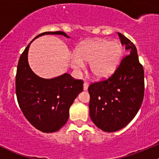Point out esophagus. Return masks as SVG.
<instances>
[{"label": "esophagus", "instance_id": "1", "mask_svg": "<svg viewBox=\"0 0 159 159\" xmlns=\"http://www.w3.org/2000/svg\"><path fill=\"white\" fill-rule=\"evenodd\" d=\"M89 84L88 82H84V84H83V89H84V91H87L88 89H89Z\"/></svg>", "mask_w": 159, "mask_h": 159}]
</instances>
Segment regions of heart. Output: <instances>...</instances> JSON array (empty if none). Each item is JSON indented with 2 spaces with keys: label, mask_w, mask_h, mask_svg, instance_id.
<instances>
[{
  "label": "heart",
  "mask_w": 159,
  "mask_h": 159,
  "mask_svg": "<svg viewBox=\"0 0 159 159\" xmlns=\"http://www.w3.org/2000/svg\"><path fill=\"white\" fill-rule=\"evenodd\" d=\"M122 52V47L117 41L89 40L78 45L75 54H70V65L74 69L80 70L84 67L83 62L90 63L94 77L106 78L116 69Z\"/></svg>",
  "instance_id": "1"
}]
</instances>
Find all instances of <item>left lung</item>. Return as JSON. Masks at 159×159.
<instances>
[{"label": "left lung", "mask_w": 159, "mask_h": 159, "mask_svg": "<svg viewBox=\"0 0 159 159\" xmlns=\"http://www.w3.org/2000/svg\"><path fill=\"white\" fill-rule=\"evenodd\" d=\"M121 43L129 54L107 79L89 87L90 117L94 124L107 132L127 125L139 111L144 98V69L137 49L129 38L118 33Z\"/></svg>", "instance_id": "8db88e82"}]
</instances>
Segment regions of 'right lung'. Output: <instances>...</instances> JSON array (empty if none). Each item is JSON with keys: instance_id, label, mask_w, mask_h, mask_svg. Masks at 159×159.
Wrapping results in <instances>:
<instances>
[{"instance_id": "1", "label": "right lung", "mask_w": 159, "mask_h": 159, "mask_svg": "<svg viewBox=\"0 0 159 159\" xmlns=\"http://www.w3.org/2000/svg\"><path fill=\"white\" fill-rule=\"evenodd\" d=\"M45 34H61L69 38L63 31H48L35 38ZM30 43L21 54L17 65L15 80L17 102L25 118L34 127L42 132H54L66 124L70 105L83 91L84 82L75 79L68 73L51 79L35 75L28 61Z\"/></svg>"}]
</instances>
